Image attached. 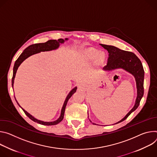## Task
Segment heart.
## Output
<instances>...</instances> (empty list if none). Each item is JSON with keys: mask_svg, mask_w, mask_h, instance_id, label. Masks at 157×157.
<instances>
[{"mask_svg": "<svg viewBox=\"0 0 157 157\" xmlns=\"http://www.w3.org/2000/svg\"><path fill=\"white\" fill-rule=\"evenodd\" d=\"M97 52L94 50L90 49L87 52V56L89 57V58H90L91 59H93L97 57ZM98 57L100 60H102L104 59V54H102V53L99 54L98 55Z\"/></svg>", "mask_w": 157, "mask_h": 157, "instance_id": "heart-1", "label": "heart"}]
</instances>
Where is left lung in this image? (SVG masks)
<instances>
[{"instance_id": "left-lung-1", "label": "left lung", "mask_w": 157, "mask_h": 157, "mask_svg": "<svg viewBox=\"0 0 157 157\" xmlns=\"http://www.w3.org/2000/svg\"><path fill=\"white\" fill-rule=\"evenodd\" d=\"M100 45L109 52L107 64L103 68L104 71H112V70L116 68H122L131 74L135 77L136 81L137 97L135 105L124 118L115 124H117L125 120L139 106L144 93V70L140 60L133 52L121 50L112 45H107L105 44ZM90 122H92L91 121ZM92 124L96 125L94 123Z\"/></svg>"}]
</instances>
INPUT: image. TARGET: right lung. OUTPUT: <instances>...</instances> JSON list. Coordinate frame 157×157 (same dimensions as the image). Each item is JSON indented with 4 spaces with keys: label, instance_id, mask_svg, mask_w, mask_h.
Segmentation results:
<instances>
[{
    "label": "right lung",
    "instance_id": "add662e5",
    "mask_svg": "<svg viewBox=\"0 0 157 157\" xmlns=\"http://www.w3.org/2000/svg\"><path fill=\"white\" fill-rule=\"evenodd\" d=\"M68 40V39H65V40H63L62 39H59L57 40H48L47 42H46L45 43L35 44H32V45L29 46L28 47H27L24 50L22 53L21 54V55L19 56V57L17 59V60L15 61V62L14 63L13 69V76H12V88L13 86L14 78H15V74H16L17 69H18V67L24 62V60H25L29 57H30V56H31L33 54L39 53V52H45V51H50V50H56V49L59 48L60 44L64 43V42L65 40ZM77 89V86H75V88H74L71 92H69V94L67 96V97L65 98V100L63 103L62 109L61 110L60 116L59 117V118L57 120H56V121H42V120H37V118L33 117L32 115H30L29 113H28L27 111H25L24 109H22L20 106L19 103L17 102V101L16 100L15 97V99L17 104H18V105L21 107V109L23 110V111L24 112L25 115L30 119H31L32 121H35V122H37L38 124L44 125H57L59 123H60V121L63 120V117H64L65 107H66V105H67V103L68 102V100H69L70 98H71L72 96V95L76 92Z\"/></svg>",
    "mask_w": 157,
    "mask_h": 157
}]
</instances>
